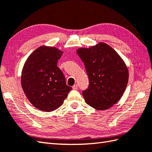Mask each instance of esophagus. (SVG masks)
<instances>
[{
    "mask_svg": "<svg viewBox=\"0 0 152 152\" xmlns=\"http://www.w3.org/2000/svg\"><path fill=\"white\" fill-rule=\"evenodd\" d=\"M72 89H74V90H76V89H78V86H77L76 84L74 85V86H72Z\"/></svg>",
    "mask_w": 152,
    "mask_h": 152,
    "instance_id": "obj_1",
    "label": "esophagus"
}]
</instances>
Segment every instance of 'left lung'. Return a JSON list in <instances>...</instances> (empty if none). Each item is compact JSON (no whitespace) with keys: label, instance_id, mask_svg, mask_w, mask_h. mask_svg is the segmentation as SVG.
<instances>
[{"label":"left lung","instance_id":"obj_1","mask_svg":"<svg viewBox=\"0 0 152 152\" xmlns=\"http://www.w3.org/2000/svg\"><path fill=\"white\" fill-rule=\"evenodd\" d=\"M76 52L84 63L89 80L88 88L82 92L85 102L99 110L111 108L120 100L128 83L129 71L124 61L104 42L79 48Z\"/></svg>","mask_w":152,"mask_h":152}]
</instances>
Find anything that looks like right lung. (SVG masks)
I'll use <instances>...</instances> for the list:
<instances>
[{
	"mask_svg": "<svg viewBox=\"0 0 152 152\" xmlns=\"http://www.w3.org/2000/svg\"><path fill=\"white\" fill-rule=\"evenodd\" d=\"M63 53L57 48L42 46L28 56L23 67L22 89L28 101L41 111L59 108L72 89L57 66Z\"/></svg>",
	"mask_w": 152,
	"mask_h": 152,
	"instance_id": "right-lung-1",
	"label": "right lung"
}]
</instances>
